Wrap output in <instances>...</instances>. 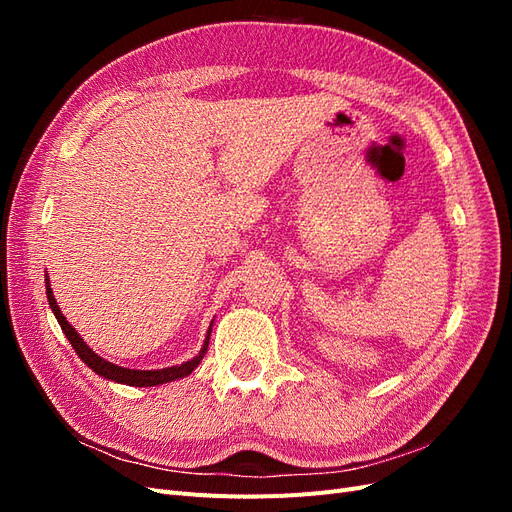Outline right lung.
Returning <instances> with one entry per match:
<instances>
[{
  "instance_id": "obj_1",
  "label": "right lung",
  "mask_w": 512,
  "mask_h": 512,
  "mask_svg": "<svg viewBox=\"0 0 512 512\" xmlns=\"http://www.w3.org/2000/svg\"><path fill=\"white\" fill-rule=\"evenodd\" d=\"M46 299H49V305L53 309V314L59 322L61 331H64V335L70 339V344L74 348V352L81 356V361L89 367L94 369L98 376L106 378V380H113V382H119V384H130V386H158V384H166V382H173V380H179V378H185L190 376L192 371L200 365V361H203V356L207 352V346H209V337H211V327L213 322L209 324V331H207V337H205V344L203 348H200V352L194 356V359L185 361L181 365H173V367H164V369H128V367H121V365H115L111 361L102 359L100 354H96L94 350H91L85 342L83 337L76 333V329L72 327V324L66 320V316L61 314V309L53 297V290H51V280L49 275H46Z\"/></svg>"
}]
</instances>
